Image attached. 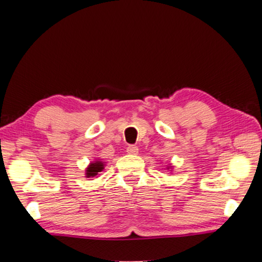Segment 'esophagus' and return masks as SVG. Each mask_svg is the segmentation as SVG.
<instances>
[{"instance_id":"esophagus-1","label":"esophagus","mask_w":262,"mask_h":262,"mask_svg":"<svg viewBox=\"0 0 262 262\" xmlns=\"http://www.w3.org/2000/svg\"><path fill=\"white\" fill-rule=\"evenodd\" d=\"M126 152L130 155H137L138 154V146L137 145H128L126 148Z\"/></svg>"}]
</instances>
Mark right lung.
Here are the masks:
<instances>
[{"instance_id": "1", "label": "right lung", "mask_w": 262, "mask_h": 262, "mask_svg": "<svg viewBox=\"0 0 262 262\" xmlns=\"http://www.w3.org/2000/svg\"><path fill=\"white\" fill-rule=\"evenodd\" d=\"M103 169V163L101 161H96L94 163H91V166L87 168V178H92V177H95V175H98L99 171H101Z\"/></svg>"}]
</instances>
